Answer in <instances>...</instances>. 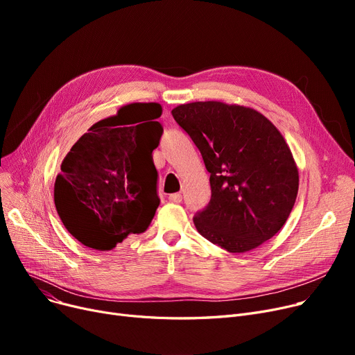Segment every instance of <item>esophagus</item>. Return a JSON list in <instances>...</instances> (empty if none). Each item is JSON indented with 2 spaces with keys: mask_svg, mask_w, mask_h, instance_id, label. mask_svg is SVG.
I'll return each instance as SVG.
<instances>
[{
  "mask_svg": "<svg viewBox=\"0 0 355 355\" xmlns=\"http://www.w3.org/2000/svg\"><path fill=\"white\" fill-rule=\"evenodd\" d=\"M168 200H170L171 202H181V201H182V196H181L180 193L170 194V197H168Z\"/></svg>",
  "mask_w": 355,
  "mask_h": 355,
  "instance_id": "34e87169",
  "label": "esophagus"
}]
</instances>
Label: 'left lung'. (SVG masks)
<instances>
[{
	"label": "left lung",
	"mask_w": 355,
	"mask_h": 355,
	"mask_svg": "<svg viewBox=\"0 0 355 355\" xmlns=\"http://www.w3.org/2000/svg\"><path fill=\"white\" fill-rule=\"evenodd\" d=\"M210 173L211 200L193 220L197 232L230 253L263 245L286 223L300 173L279 129L260 112L218 101L173 109Z\"/></svg>",
	"instance_id": "1"
}]
</instances>
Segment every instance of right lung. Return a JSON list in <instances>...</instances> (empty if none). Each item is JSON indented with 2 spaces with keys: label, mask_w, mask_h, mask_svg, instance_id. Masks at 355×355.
<instances>
[{
  "label": "right lung",
  "mask_w": 355,
  "mask_h": 355,
  "mask_svg": "<svg viewBox=\"0 0 355 355\" xmlns=\"http://www.w3.org/2000/svg\"><path fill=\"white\" fill-rule=\"evenodd\" d=\"M159 103H129L79 138L54 182V206L82 245L112 250L142 233L159 206L153 151L162 126Z\"/></svg>",
  "instance_id": "add662e5"
}]
</instances>
